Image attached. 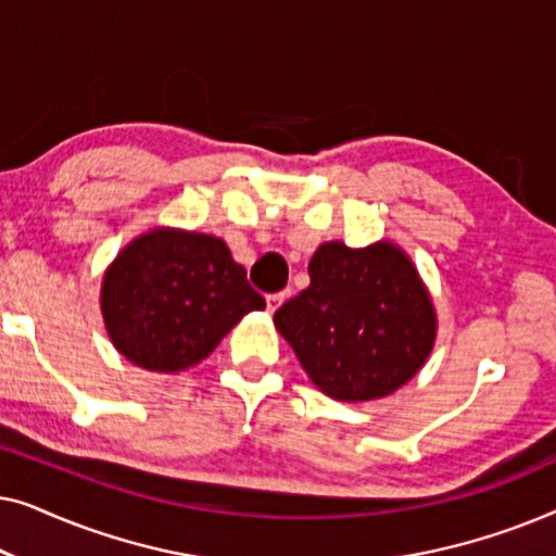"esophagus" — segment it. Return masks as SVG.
Returning a JSON list of instances; mask_svg holds the SVG:
<instances>
[{
	"instance_id": "1",
	"label": "esophagus",
	"mask_w": 556,
	"mask_h": 556,
	"mask_svg": "<svg viewBox=\"0 0 556 556\" xmlns=\"http://www.w3.org/2000/svg\"><path fill=\"white\" fill-rule=\"evenodd\" d=\"M283 301H286V293H268V295H265V303H268L270 314H273V311H276Z\"/></svg>"
}]
</instances>
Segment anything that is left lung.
Segmentation results:
<instances>
[{"mask_svg":"<svg viewBox=\"0 0 556 556\" xmlns=\"http://www.w3.org/2000/svg\"><path fill=\"white\" fill-rule=\"evenodd\" d=\"M311 283L273 321L301 367L333 400L364 402L409 382L435 344V308L413 261L392 242H324Z\"/></svg>","mask_w":556,"mask_h":556,"instance_id":"left-lung-1","label":"left lung"}]
</instances>
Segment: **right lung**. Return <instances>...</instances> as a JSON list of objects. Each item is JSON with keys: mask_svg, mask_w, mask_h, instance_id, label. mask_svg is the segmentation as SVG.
<instances>
[{"mask_svg": "<svg viewBox=\"0 0 556 556\" xmlns=\"http://www.w3.org/2000/svg\"><path fill=\"white\" fill-rule=\"evenodd\" d=\"M265 299L215 235L156 227L121 250L101 286L113 346L149 371L177 375L207 359Z\"/></svg>", "mask_w": 556, "mask_h": 556, "instance_id": "1", "label": "right lung"}]
</instances>
